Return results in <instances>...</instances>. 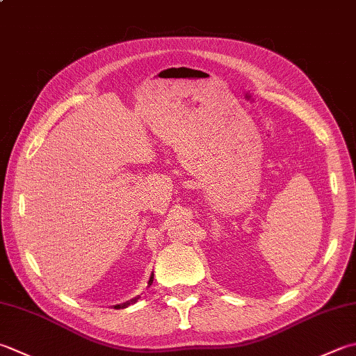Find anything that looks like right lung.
I'll return each instance as SVG.
<instances>
[{"mask_svg": "<svg viewBox=\"0 0 356 356\" xmlns=\"http://www.w3.org/2000/svg\"><path fill=\"white\" fill-rule=\"evenodd\" d=\"M152 281H154V273H151V276H149V281H148V285H151L152 284ZM140 298V296H136V298H132V299H129V301H127V302H123V304H117V305H113L114 309H127V307H129V305H132V304H136L137 302V299Z\"/></svg>", "mask_w": 356, "mask_h": 356, "instance_id": "add662e5", "label": "right lung"}]
</instances>
